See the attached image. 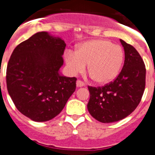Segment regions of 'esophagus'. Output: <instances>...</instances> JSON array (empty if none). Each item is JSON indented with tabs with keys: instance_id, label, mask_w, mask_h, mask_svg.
I'll return each instance as SVG.
<instances>
[{
	"instance_id": "obj_1",
	"label": "esophagus",
	"mask_w": 155,
	"mask_h": 155,
	"mask_svg": "<svg viewBox=\"0 0 155 155\" xmlns=\"http://www.w3.org/2000/svg\"><path fill=\"white\" fill-rule=\"evenodd\" d=\"M76 86L77 87H83V86H85V83H83V81L77 80V82H76Z\"/></svg>"
}]
</instances>
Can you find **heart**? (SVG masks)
Listing matches in <instances>:
<instances>
[{
	"label": "heart",
	"instance_id": "b5f03b06",
	"mask_svg": "<svg viewBox=\"0 0 155 155\" xmlns=\"http://www.w3.org/2000/svg\"><path fill=\"white\" fill-rule=\"evenodd\" d=\"M65 63L73 75L81 73L88 65V72L97 83L107 84L118 76L124 53L120 45L107 40H91L83 43L76 52L65 54Z\"/></svg>",
	"mask_w": 155,
	"mask_h": 155
}]
</instances>
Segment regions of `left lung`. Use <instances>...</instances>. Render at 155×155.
<instances>
[{
    "instance_id": "1",
    "label": "left lung",
    "mask_w": 155,
    "mask_h": 155,
    "mask_svg": "<svg viewBox=\"0 0 155 155\" xmlns=\"http://www.w3.org/2000/svg\"><path fill=\"white\" fill-rule=\"evenodd\" d=\"M125 60L118 76L103 87L88 86L90 115L102 123L117 122L127 117L140 104L145 88L146 69L138 51L120 40Z\"/></svg>"
}]
</instances>
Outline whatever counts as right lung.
Masks as SVG:
<instances>
[{
	"instance_id": "1",
	"label": "right lung",
	"mask_w": 155,
	"mask_h": 155,
	"mask_svg": "<svg viewBox=\"0 0 155 155\" xmlns=\"http://www.w3.org/2000/svg\"><path fill=\"white\" fill-rule=\"evenodd\" d=\"M65 43L46 31L15 48L7 67V88L16 108L36 122L60 114L76 87V77L60 74Z\"/></svg>"
}]
</instances>
